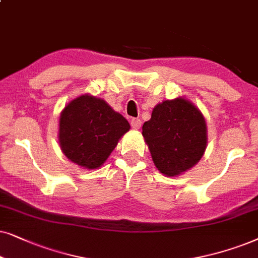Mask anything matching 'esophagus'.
<instances>
[{
  "instance_id": "34e87169",
  "label": "esophagus",
  "mask_w": 258,
  "mask_h": 258,
  "mask_svg": "<svg viewBox=\"0 0 258 258\" xmlns=\"http://www.w3.org/2000/svg\"><path fill=\"white\" fill-rule=\"evenodd\" d=\"M131 126H132L135 130H139L140 126H142V120L138 119V118H133V119L131 120Z\"/></svg>"
}]
</instances>
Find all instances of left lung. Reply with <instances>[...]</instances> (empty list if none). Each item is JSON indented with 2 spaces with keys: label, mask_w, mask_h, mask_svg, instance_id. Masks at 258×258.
Segmentation results:
<instances>
[{
  "label": "left lung",
  "mask_w": 258,
  "mask_h": 258,
  "mask_svg": "<svg viewBox=\"0 0 258 258\" xmlns=\"http://www.w3.org/2000/svg\"><path fill=\"white\" fill-rule=\"evenodd\" d=\"M143 137L159 172L177 177L204 156L208 126L197 106L178 97L154 106L151 119L143 125Z\"/></svg>",
  "instance_id": "left-lung-1"
}]
</instances>
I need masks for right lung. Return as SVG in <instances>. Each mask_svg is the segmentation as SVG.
Here are the masks:
<instances>
[{
    "label": "right lung",
    "mask_w": 258,
    "mask_h": 258,
    "mask_svg": "<svg viewBox=\"0 0 258 258\" xmlns=\"http://www.w3.org/2000/svg\"><path fill=\"white\" fill-rule=\"evenodd\" d=\"M131 126L104 99L88 93L64 106L59 119L61 151L72 163L99 169Z\"/></svg>",
    "instance_id": "obj_1"
}]
</instances>
